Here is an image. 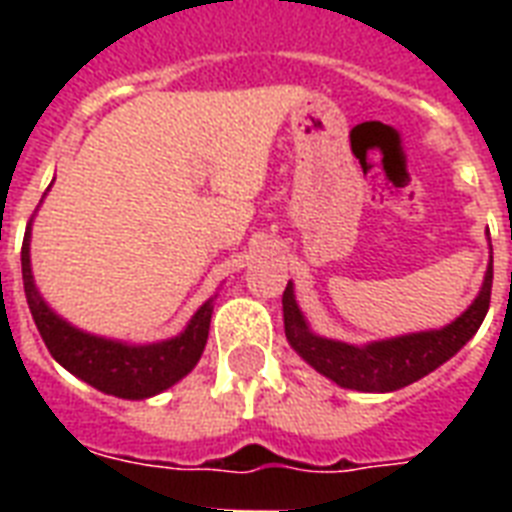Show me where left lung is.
<instances>
[{
  "label": "left lung",
  "mask_w": 512,
  "mask_h": 512,
  "mask_svg": "<svg viewBox=\"0 0 512 512\" xmlns=\"http://www.w3.org/2000/svg\"><path fill=\"white\" fill-rule=\"evenodd\" d=\"M492 276L494 268L489 265L484 287L478 292L468 311L460 319L452 321L449 327L436 332H417V335L393 337V340L372 342L364 348L335 342L327 337L313 335L305 324L303 313L295 303L292 284L284 289V332L289 345L337 385L350 390H364V393H388L404 385H412L428 372L449 361L457 350L476 335L492 300Z\"/></svg>",
  "instance_id": "1"
}]
</instances>
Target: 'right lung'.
Wrapping results in <instances>:
<instances>
[{"label":"right lung","mask_w":512,"mask_h":512,"mask_svg":"<svg viewBox=\"0 0 512 512\" xmlns=\"http://www.w3.org/2000/svg\"><path fill=\"white\" fill-rule=\"evenodd\" d=\"M23 265V289H26L28 308L34 324L42 335L52 358L79 380L90 382L92 388L119 398H148L162 393L177 380L191 372L204 353L212 319V300L201 305L183 335L154 345H124L106 337L79 332L44 305L31 276V257H28V231L20 249Z\"/></svg>","instance_id":"1"}]
</instances>
